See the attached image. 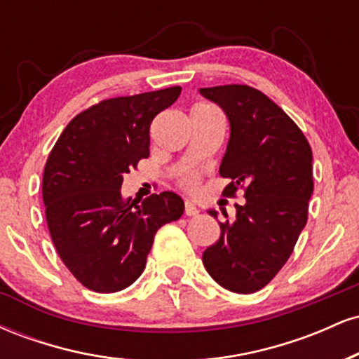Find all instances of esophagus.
Wrapping results in <instances>:
<instances>
[{
    "label": "esophagus",
    "instance_id": "34e87169",
    "mask_svg": "<svg viewBox=\"0 0 359 359\" xmlns=\"http://www.w3.org/2000/svg\"><path fill=\"white\" fill-rule=\"evenodd\" d=\"M184 212H185V216L194 217V216H197V214H199V209H197V208H196V204H192L191 201H187V203H185V209H184Z\"/></svg>",
    "mask_w": 359,
    "mask_h": 359
}]
</instances>
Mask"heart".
Masks as SVG:
<instances>
[{"instance_id":"obj_1","label":"heart","mask_w":359,"mask_h":359,"mask_svg":"<svg viewBox=\"0 0 359 359\" xmlns=\"http://www.w3.org/2000/svg\"><path fill=\"white\" fill-rule=\"evenodd\" d=\"M204 106V104H201ZM180 184L187 189H196L197 184H199V174L197 172H185V174L180 175Z\"/></svg>"}]
</instances>
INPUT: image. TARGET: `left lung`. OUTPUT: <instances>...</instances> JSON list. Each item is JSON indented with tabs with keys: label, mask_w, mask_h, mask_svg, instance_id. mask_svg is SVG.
Masks as SVG:
<instances>
[{
	"label": "left lung",
	"mask_w": 359,
	"mask_h": 359,
	"mask_svg": "<svg viewBox=\"0 0 359 359\" xmlns=\"http://www.w3.org/2000/svg\"><path fill=\"white\" fill-rule=\"evenodd\" d=\"M199 93L221 106L231 126L219 167L229 179L222 196L245 192L236 217L219 222V240L205 248L203 263L221 287L253 294L285 265L306 226L314 191L312 150L300 128L262 90L228 84ZM209 214L217 217L212 209Z\"/></svg>",
	"instance_id": "left-lung-1"
}]
</instances>
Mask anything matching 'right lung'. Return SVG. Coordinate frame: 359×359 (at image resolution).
Returning <instances> with one entry per match:
<instances>
[{
    "label": "right lung",
    "mask_w": 359,
    "mask_h": 359,
    "mask_svg": "<svg viewBox=\"0 0 359 359\" xmlns=\"http://www.w3.org/2000/svg\"><path fill=\"white\" fill-rule=\"evenodd\" d=\"M180 86L113 97L72 118L43 170L48 231L69 271L89 290L113 294L143 273L156 231L184 214L174 192L131 201L123 175L150 155V125Z\"/></svg>",
    "instance_id": "add662e5"
}]
</instances>
